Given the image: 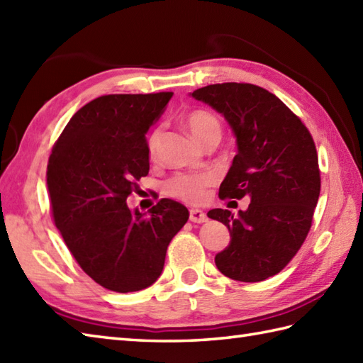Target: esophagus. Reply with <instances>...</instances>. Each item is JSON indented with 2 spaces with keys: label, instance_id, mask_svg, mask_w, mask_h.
<instances>
[{
  "label": "esophagus",
  "instance_id": "1",
  "mask_svg": "<svg viewBox=\"0 0 363 363\" xmlns=\"http://www.w3.org/2000/svg\"><path fill=\"white\" fill-rule=\"evenodd\" d=\"M190 221L191 223H206L207 221V215L199 211V209H191L190 211Z\"/></svg>",
  "mask_w": 363,
  "mask_h": 363
}]
</instances>
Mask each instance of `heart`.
I'll return each mask as SVG.
<instances>
[{
    "instance_id": "1",
    "label": "heart",
    "mask_w": 363,
    "mask_h": 363,
    "mask_svg": "<svg viewBox=\"0 0 363 363\" xmlns=\"http://www.w3.org/2000/svg\"><path fill=\"white\" fill-rule=\"evenodd\" d=\"M186 126L191 137L198 143H203L206 138L218 137L221 134V123L215 115L206 109H194L186 115ZM160 143V130L156 129L148 137V154L156 157ZM215 184L212 173H179L169 177L165 184V195L179 199L187 204H201L209 195V189Z\"/></svg>"
}]
</instances>
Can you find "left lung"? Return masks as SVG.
<instances>
[{
	"label": "left lung",
	"mask_w": 363,
	"mask_h": 363,
	"mask_svg": "<svg viewBox=\"0 0 363 363\" xmlns=\"http://www.w3.org/2000/svg\"><path fill=\"white\" fill-rule=\"evenodd\" d=\"M190 95L221 113L235 135L220 198L251 199L238 215L207 213L230 234L215 265L234 281H265L285 268L312 226L321 187L313 138L279 98L252 84H212Z\"/></svg>",
	"instance_id": "obj_1"
}]
</instances>
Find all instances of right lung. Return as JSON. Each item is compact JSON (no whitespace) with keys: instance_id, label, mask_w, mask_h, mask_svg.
<instances>
[{"instance_id":"add662e5","label":"right lung","mask_w":363,"mask_h":363,"mask_svg":"<svg viewBox=\"0 0 363 363\" xmlns=\"http://www.w3.org/2000/svg\"><path fill=\"white\" fill-rule=\"evenodd\" d=\"M172 96H99L73 115L51 151L54 223L79 267L107 290L138 291L156 282L169 242L189 220L187 207L168 198L150 215L126 204L150 172L145 135Z\"/></svg>"}]
</instances>
